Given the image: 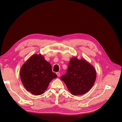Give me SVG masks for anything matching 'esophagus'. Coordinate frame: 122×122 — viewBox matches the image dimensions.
I'll use <instances>...</instances> for the list:
<instances>
[{"instance_id": "esophagus-1", "label": "esophagus", "mask_w": 122, "mask_h": 122, "mask_svg": "<svg viewBox=\"0 0 122 122\" xmlns=\"http://www.w3.org/2000/svg\"><path fill=\"white\" fill-rule=\"evenodd\" d=\"M56 75H57L58 76H60V73L59 72H57L56 73Z\"/></svg>"}]
</instances>
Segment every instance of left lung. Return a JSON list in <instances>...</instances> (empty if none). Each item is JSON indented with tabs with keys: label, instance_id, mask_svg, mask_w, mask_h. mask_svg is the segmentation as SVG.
<instances>
[{
	"label": "left lung",
	"instance_id": "1",
	"mask_svg": "<svg viewBox=\"0 0 122 122\" xmlns=\"http://www.w3.org/2000/svg\"><path fill=\"white\" fill-rule=\"evenodd\" d=\"M97 76L94 68L85 60L72 58L66 73L61 76L67 88L74 95L87 92L94 84Z\"/></svg>",
	"mask_w": 122,
	"mask_h": 122
}]
</instances>
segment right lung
I'll use <instances>...</instances> for the list:
<instances>
[{
    "label": "right lung",
    "mask_w": 122,
    "mask_h": 122,
    "mask_svg": "<svg viewBox=\"0 0 122 122\" xmlns=\"http://www.w3.org/2000/svg\"><path fill=\"white\" fill-rule=\"evenodd\" d=\"M51 69L50 64L41 54L32 55L20 70V78L25 88L36 95L43 94L51 81L57 77Z\"/></svg>",
    "instance_id": "add662e5"
}]
</instances>
